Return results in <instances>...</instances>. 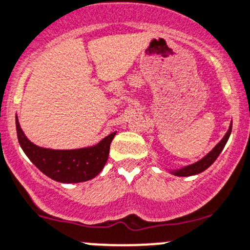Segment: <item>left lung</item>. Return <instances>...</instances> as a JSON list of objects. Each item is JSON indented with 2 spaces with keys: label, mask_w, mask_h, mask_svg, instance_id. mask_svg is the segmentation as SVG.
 I'll list each match as a JSON object with an SVG mask.
<instances>
[{
  "label": "left lung",
  "mask_w": 250,
  "mask_h": 250,
  "mask_svg": "<svg viewBox=\"0 0 250 250\" xmlns=\"http://www.w3.org/2000/svg\"><path fill=\"white\" fill-rule=\"evenodd\" d=\"M231 132H232V123H231V125H229V130H227L226 135L222 138L221 142H220L219 144H217L216 146H215L214 149H212L211 151L207 155V156H204L202 160H200V161L195 162V164L189 165V166H186L181 169H173V171H171V173H173L174 176L186 177V176H193V174H198V173H200V172L205 171L208 167H210L212 164H214V161L217 159V156L221 154V151L224 150L225 145H226L227 140H229Z\"/></svg>",
  "instance_id": "obj_1"
}]
</instances>
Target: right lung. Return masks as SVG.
I'll return each instance as SVG.
<instances>
[{
	"mask_svg": "<svg viewBox=\"0 0 250 250\" xmlns=\"http://www.w3.org/2000/svg\"><path fill=\"white\" fill-rule=\"evenodd\" d=\"M18 142L31 162L42 173L62 183H78L94 178L101 172L108 159L110 144L116 132L99 144L76 150H52L33 144L21 130L16 117Z\"/></svg>",
	"mask_w": 250,
	"mask_h": 250,
	"instance_id": "add662e5",
	"label": "right lung"
}]
</instances>
